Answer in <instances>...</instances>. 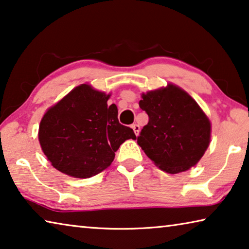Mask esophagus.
I'll return each instance as SVG.
<instances>
[{
	"label": "esophagus",
	"mask_w": 249,
	"mask_h": 249,
	"mask_svg": "<svg viewBox=\"0 0 249 249\" xmlns=\"http://www.w3.org/2000/svg\"><path fill=\"white\" fill-rule=\"evenodd\" d=\"M132 128H133V131H134V133H135V135L136 136H139V134H140V129H141V127H140V125L139 124H133L132 125Z\"/></svg>",
	"instance_id": "obj_1"
}]
</instances>
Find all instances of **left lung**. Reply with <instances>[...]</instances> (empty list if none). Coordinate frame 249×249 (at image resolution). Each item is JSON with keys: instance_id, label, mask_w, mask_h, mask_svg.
Returning a JSON list of instances; mask_svg holds the SVG:
<instances>
[{"instance_id": "left-lung-1", "label": "left lung", "mask_w": 249, "mask_h": 249, "mask_svg": "<svg viewBox=\"0 0 249 249\" xmlns=\"http://www.w3.org/2000/svg\"><path fill=\"white\" fill-rule=\"evenodd\" d=\"M148 123L137 137L144 153L169 174L198 163L211 142V122L194 98L174 84L142 94Z\"/></svg>"}]
</instances>
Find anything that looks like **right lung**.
<instances>
[{"label":"right lung","mask_w":249,"mask_h":249,"mask_svg":"<svg viewBox=\"0 0 249 249\" xmlns=\"http://www.w3.org/2000/svg\"><path fill=\"white\" fill-rule=\"evenodd\" d=\"M109 94L82 84L47 109L38 128V141L57 171L89 178L107 168L126 140H136L133 129L122 125Z\"/></svg>","instance_id":"obj_1"}]
</instances>
